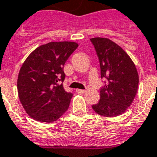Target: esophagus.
I'll use <instances>...</instances> for the list:
<instances>
[{
	"mask_svg": "<svg viewBox=\"0 0 157 157\" xmlns=\"http://www.w3.org/2000/svg\"><path fill=\"white\" fill-rule=\"evenodd\" d=\"M85 90H77V92L78 93H79V94H84V93H85Z\"/></svg>",
	"mask_w": 157,
	"mask_h": 157,
	"instance_id": "esophagus-1",
	"label": "esophagus"
}]
</instances>
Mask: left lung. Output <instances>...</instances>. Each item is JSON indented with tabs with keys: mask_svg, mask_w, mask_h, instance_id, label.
I'll list each match as a JSON object with an SVG mask.
<instances>
[{
	"mask_svg": "<svg viewBox=\"0 0 157 157\" xmlns=\"http://www.w3.org/2000/svg\"><path fill=\"white\" fill-rule=\"evenodd\" d=\"M100 62L101 77L106 83L101 89V98L92 108L103 117H117L126 111L134 100L139 85L136 67L129 56L106 38H92Z\"/></svg>",
	"mask_w": 157,
	"mask_h": 157,
	"instance_id": "8db88e82",
	"label": "left lung"
}]
</instances>
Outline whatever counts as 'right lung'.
Listing matches in <instances>:
<instances>
[{"label": "right lung", "instance_id": "obj_1", "mask_svg": "<svg viewBox=\"0 0 157 157\" xmlns=\"http://www.w3.org/2000/svg\"><path fill=\"white\" fill-rule=\"evenodd\" d=\"M78 45L50 42L34 50L24 61L17 78L18 97L25 112L41 123L56 121L67 112L73 94L67 92L64 64Z\"/></svg>", "mask_w": 157, "mask_h": 157}]
</instances>
